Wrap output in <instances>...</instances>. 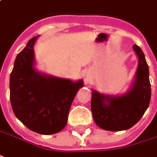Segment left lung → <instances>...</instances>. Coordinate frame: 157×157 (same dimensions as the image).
<instances>
[{"label":"left lung","mask_w":157,"mask_h":157,"mask_svg":"<svg viewBox=\"0 0 157 157\" xmlns=\"http://www.w3.org/2000/svg\"><path fill=\"white\" fill-rule=\"evenodd\" d=\"M133 50L138 57V67L130 89L121 96L101 94L92 90L91 108L96 124L110 131L128 130L138 122L150 105L151 88L149 66L138 46Z\"/></svg>","instance_id":"1"}]
</instances>
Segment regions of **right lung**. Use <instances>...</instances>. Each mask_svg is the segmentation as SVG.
I'll return each mask as SVG.
<instances>
[{
	"label": "right lung",
	"instance_id": "right-lung-1",
	"mask_svg": "<svg viewBox=\"0 0 157 157\" xmlns=\"http://www.w3.org/2000/svg\"><path fill=\"white\" fill-rule=\"evenodd\" d=\"M37 38L27 42L15 59L10 74V101L15 117L29 130L51 135L65 128L71 103L84 83L37 71L33 52Z\"/></svg>",
	"mask_w": 157,
	"mask_h": 157
}]
</instances>
